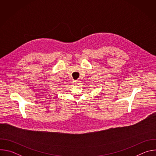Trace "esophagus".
<instances>
[{
    "label": "esophagus",
    "mask_w": 156,
    "mask_h": 156,
    "mask_svg": "<svg viewBox=\"0 0 156 156\" xmlns=\"http://www.w3.org/2000/svg\"><path fill=\"white\" fill-rule=\"evenodd\" d=\"M80 83V80H75V81H73V84H76V85L79 84Z\"/></svg>",
    "instance_id": "34e87169"
}]
</instances>
